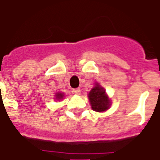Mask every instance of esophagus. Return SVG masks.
Instances as JSON below:
<instances>
[{
    "mask_svg": "<svg viewBox=\"0 0 160 160\" xmlns=\"http://www.w3.org/2000/svg\"><path fill=\"white\" fill-rule=\"evenodd\" d=\"M72 93L74 95H80V89H73L72 90Z\"/></svg>",
    "mask_w": 160,
    "mask_h": 160,
    "instance_id": "esophagus-1",
    "label": "esophagus"
}]
</instances>
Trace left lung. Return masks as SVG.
<instances>
[{
	"label": "left lung",
	"mask_w": 160,
	"mask_h": 160,
	"mask_svg": "<svg viewBox=\"0 0 160 160\" xmlns=\"http://www.w3.org/2000/svg\"><path fill=\"white\" fill-rule=\"evenodd\" d=\"M91 108L96 112H104L109 109L110 100L105 93V90L101 87L99 83H96L88 95Z\"/></svg>",
	"instance_id": "1"
}]
</instances>
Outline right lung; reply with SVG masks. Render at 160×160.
Wrapping results in <instances>:
<instances>
[{"instance_id": "obj_1", "label": "right lung", "mask_w": 160, "mask_h": 160, "mask_svg": "<svg viewBox=\"0 0 160 160\" xmlns=\"http://www.w3.org/2000/svg\"><path fill=\"white\" fill-rule=\"evenodd\" d=\"M63 98H64V94H62V93L58 92L55 94V100H62Z\"/></svg>"}]
</instances>
